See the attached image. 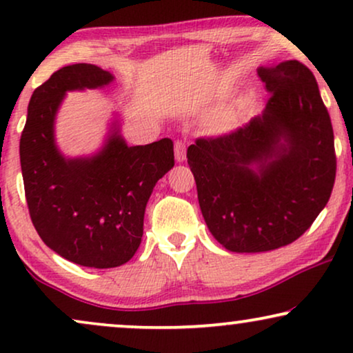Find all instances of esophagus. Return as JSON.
I'll return each instance as SVG.
<instances>
[{
	"label": "esophagus",
	"instance_id": "esophagus-1",
	"mask_svg": "<svg viewBox=\"0 0 353 353\" xmlns=\"http://www.w3.org/2000/svg\"><path fill=\"white\" fill-rule=\"evenodd\" d=\"M175 159L176 162H183L186 159V144L180 139L175 141Z\"/></svg>",
	"mask_w": 353,
	"mask_h": 353
}]
</instances>
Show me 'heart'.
Returning a JSON list of instances; mask_svg holds the SVG:
<instances>
[{
	"label": "heart",
	"instance_id": "heart-1",
	"mask_svg": "<svg viewBox=\"0 0 353 353\" xmlns=\"http://www.w3.org/2000/svg\"><path fill=\"white\" fill-rule=\"evenodd\" d=\"M239 117V109L236 104H226L216 108L207 115L205 128L210 133H226L234 127Z\"/></svg>",
	"mask_w": 353,
	"mask_h": 353
}]
</instances>
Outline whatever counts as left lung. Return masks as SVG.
<instances>
[{
    "mask_svg": "<svg viewBox=\"0 0 353 353\" xmlns=\"http://www.w3.org/2000/svg\"><path fill=\"white\" fill-rule=\"evenodd\" d=\"M262 115L188 148L212 236L231 252H267L305 233L330 201L334 133L315 77L299 61L259 67Z\"/></svg>",
    "mask_w": 353,
    "mask_h": 353,
    "instance_id": "8db88e82",
    "label": "left lung"
}]
</instances>
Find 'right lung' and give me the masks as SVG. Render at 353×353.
I'll use <instances>...</instances> for the list:
<instances>
[{
	"label": "right lung",
	"instance_id": "obj_1",
	"mask_svg": "<svg viewBox=\"0 0 353 353\" xmlns=\"http://www.w3.org/2000/svg\"><path fill=\"white\" fill-rule=\"evenodd\" d=\"M114 75L93 64L54 72L33 91L21 137V167L28 212L48 248L91 268L127 263L143 238L144 210L154 186L170 168L173 141L128 146L119 120L93 156L65 157L54 122L67 91L103 88Z\"/></svg>",
	"mask_w": 353,
	"mask_h": 353
}]
</instances>
